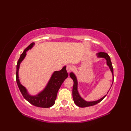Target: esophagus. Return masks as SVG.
I'll return each instance as SVG.
<instances>
[{
	"label": "esophagus",
	"mask_w": 131,
	"mask_h": 131,
	"mask_svg": "<svg viewBox=\"0 0 131 131\" xmlns=\"http://www.w3.org/2000/svg\"><path fill=\"white\" fill-rule=\"evenodd\" d=\"M73 67L71 65H68L67 67V71L68 73H70L72 70H73Z\"/></svg>",
	"instance_id": "1"
}]
</instances>
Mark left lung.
<instances>
[{"mask_svg":"<svg viewBox=\"0 0 131 131\" xmlns=\"http://www.w3.org/2000/svg\"><path fill=\"white\" fill-rule=\"evenodd\" d=\"M97 56L98 57H100V58H105L106 60V63H107L108 66L110 69L111 71H112L113 76V68L112 61H111L110 57L108 55V54L105 53V52H99L97 53ZM70 77L73 79V82H74V84H73V100H74V103L77 106H79V107H88V106H93L97 103H99V102H100L105 98V96L103 97V98L100 99V100H97V101H94V102H87L85 101L84 99H82L80 97V95H79L78 91V82H77V79L76 77L75 76V75L73 74V73H71L70 74Z\"/></svg>","mask_w":131,"mask_h":131,"instance_id":"left-lung-1","label":"left lung"}]
</instances>
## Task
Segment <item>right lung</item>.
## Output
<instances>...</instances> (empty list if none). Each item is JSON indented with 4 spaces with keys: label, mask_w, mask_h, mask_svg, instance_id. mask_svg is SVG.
Here are the masks:
<instances>
[{
    "label": "right lung",
    "mask_w": 131,
    "mask_h": 131,
    "mask_svg": "<svg viewBox=\"0 0 131 131\" xmlns=\"http://www.w3.org/2000/svg\"><path fill=\"white\" fill-rule=\"evenodd\" d=\"M34 44V42L31 43L21 54L20 57L18 61L17 64H16V81L19 91L24 98L26 99L27 101L29 102L31 104L36 106H38V107L49 108L55 104V101L57 99V92L63 82H64L65 79L67 78L68 74L66 70V67H64L60 71L54 72L50 81L48 82L46 88L42 92H41L36 96H31L28 94L25 87L23 86L19 82L18 79V70L19 64L26 56L27 50L31 49Z\"/></svg>",
    "instance_id": "add662e5"
}]
</instances>
